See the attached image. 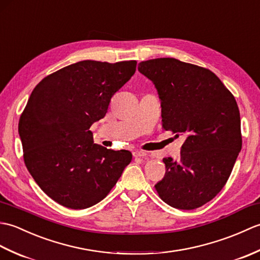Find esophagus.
I'll return each instance as SVG.
<instances>
[{"instance_id": "esophagus-1", "label": "esophagus", "mask_w": 260, "mask_h": 260, "mask_svg": "<svg viewBox=\"0 0 260 260\" xmlns=\"http://www.w3.org/2000/svg\"><path fill=\"white\" fill-rule=\"evenodd\" d=\"M133 155L135 157H145L147 156V152H144V151H135L133 152Z\"/></svg>"}]
</instances>
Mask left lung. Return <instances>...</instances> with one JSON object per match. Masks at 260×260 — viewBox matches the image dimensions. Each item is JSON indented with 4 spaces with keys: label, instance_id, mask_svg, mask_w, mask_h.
<instances>
[{
    "label": "left lung",
    "instance_id": "8db88e82",
    "mask_svg": "<svg viewBox=\"0 0 260 260\" xmlns=\"http://www.w3.org/2000/svg\"><path fill=\"white\" fill-rule=\"evenodd\" d=\"M139 70L156 87L163 128L186 137L176 161L163 158L167 171L155 190L171 207L197 209L222 190L241 150L238 105L211 70L197 64L157 58Z\"/></svg>",
    "mask_w": 260,
    "mask_h": 260
}]
</instances>
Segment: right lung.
I'll return each mask as SVG.
<instances>
[{"mask_svg": "<svg viewBox=\"0 0 260 260\" xmlns=\"http://www.w3.org/2000/svg\"><path fill=\"white\" fill-rule=\"evenodd\" d=\"M136 64L84 60L47 76L33 89L19 134L27 171L53 201L75 210L92 207L131 163L129 151L93 144L89 128L105 117Z\"/></svg>", "mask_w": 260, "mask_h": 260, "instance_id": "obj_1", "label": "right lung"}]
</instances>
